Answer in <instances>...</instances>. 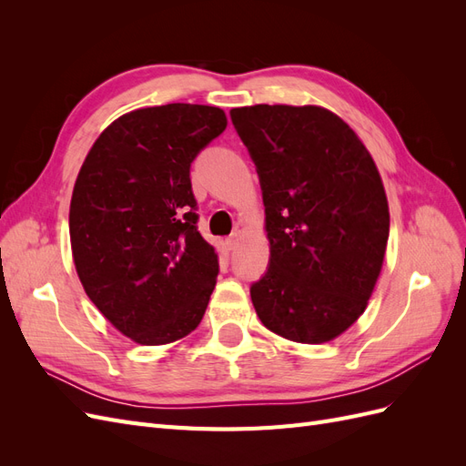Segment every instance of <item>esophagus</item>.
Here are the masks:
<instances>
[{
  "instance_id": "1",
  "label": "esophagus",
  "mask_w": 466,
  "mask_h": 466,
  "mask_svg": "<svg viewBox=\"0 0 466 466\" xmlns=\"http://www.w3.org/2000/svg\"><path fill=\"white\" fill-rule=\"evenodd\" d=\"M238 241H241V233H231L229 237H228V241H225V243H228V247H229V250H235L237 248V245H238Z\"/></svg>"
}]
</instances>
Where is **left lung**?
<instances>
[{"label": "left lung", "instance_id": "obj_1", "mask_svg": "<svg viewBox=\"0 0 466 466\" xmlns=\"http://www.w3.org/2000/svg\"><path fill=\"white\" fill-rule=\"evenodd\" d=\"M257 167L270 260L250 286L268 330L322 344L368 307L389 238V204L370 151L320 106L233 108Z\"/></svg>", "mask_w": 466, "mask_h": 466}]
</instances>
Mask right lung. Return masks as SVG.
<instances>
[{
  "instance_id": "1",
  "label": "right lung",
  "mask_w": 466,
  "mask_h": 466,
  "mask_svg": "<svg viewBox=\"0 0 466 466\" xmlns=\"http://www.w3.org/2000/svg\"><path fill=\"white\" fill-rule=\"evenodd\" d=\"M228 126L218 106L139 108L98 136L69 206L76 270L89 299L137 344L198 327L219 274L198 231L190 165Z\"/></svg>"
}]
</instances>
